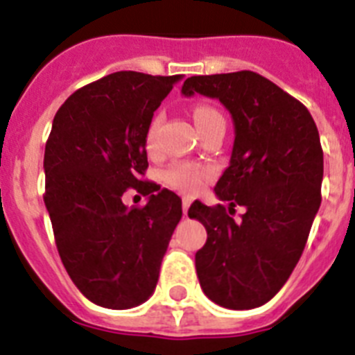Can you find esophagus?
<instances>
[{
  "instance_id": "1",
  "label": "esophagus",
  "mask_w": 355,
  "mask_h": 355,
  "mask_svg": "<svg viewBox=\"0 0 355 355\" xmlns=\"http://www.w3.org/2000/svg\"><path fill=\"white\" fill-rule=\"evenodd\" d=\"M190 202H192V200L188 199V197H184V199H183V213H184V215H187V213H188V208H190Z\"/></svg>"
}]
</instances>
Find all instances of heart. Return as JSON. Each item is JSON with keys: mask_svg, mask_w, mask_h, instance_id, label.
I'll use <instances>...</instances> for the list:
<instances>
[{"mask_svg": "<svg viewBox=\"0 0 355 355\" xmlns=\"http://www.w3.org/2000/svg\"><path fill=\"white\" fill-rule=\"evenodd\" d=\"M216 119H224L222 114L216 108L208 105H199L193 108V121H196L197 128H202L208 122L216 121ZM159 124H162V117H155L150 121L149 128H147L146 144L149 149H155L156 137H158ZM163 181L171 188H175L183 193H196L199 192V188L202 187L205 181V171L197 165V163L181 162L174 163L172 167L163 172Z\"/></svg>", "mask_w": 355, "mask_h": 355, "instance_id": "heart-1", "label": "heart"}]
</instances>
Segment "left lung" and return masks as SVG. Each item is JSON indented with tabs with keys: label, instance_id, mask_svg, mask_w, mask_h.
<instances>
[{
	"label": "left lung",
	"instance_id": "obj_1",
	"mask_svg": "<svg viewBox=\"0 0 355 355\" xmlns=\"http://www.w3.org/2000/svg\"><path fill=\"white\" fill-rule=\"evenodd\" d=\"M183 96L218 99L234 124L231 162L215 187L222 205L196 200L188 216L206 227L196 268L208 299L252 309L277 293L299 263L322 202L324 150L306 106L252 71L188 78Z\"/></svg>",
	"mask_w": 355,
	"mask_h": 355
}]
</instances>
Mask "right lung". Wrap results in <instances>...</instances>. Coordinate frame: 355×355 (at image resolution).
Here are the masks:
<instances>
[{"instance_id":"1","label":"right lung","mask_w":355,"mask_h":355,"mask_svg":"<svg viewBox=\"0 0 355 355\" xmlns=\"http://www.w3.org/2000/svg\"><path fill=\"white\" fill-rule=\"evenodd\" d=\"M175 76L119 71L78 89L58 108L44 153L56 249L72 283L97 306L130 309L149 299L181 199L144 181L146 135ZM133 187L150 200L128 209Z\"/></svg>"}]
</instances>
